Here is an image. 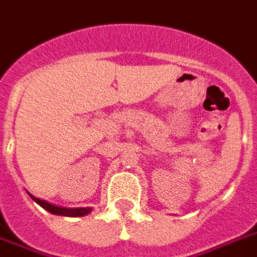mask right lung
I'll use <instances>...</instances> for the list:
<instances>
[{
	"label": "right lung",
	"instance_id": "1",
	"mask_svg": "<svg viewBox=\"0 0 257 257\" xmlns=\"http://www.w3.org/2000/svg\"><path fill=\"white\" fill-rule=\"evenodd\" d=\"M34 198V197H33ZM35 202H38L40 206L46 209L47 211L52 214H56V215H65V217H82V215H86V214L90 213V207H85V209H64V207H57L51 205V203L46 202V201H42L39 198H34Z\"/></svg>",
	"mask_w": 257,
	"mask_h": 257
}]
</instances>
